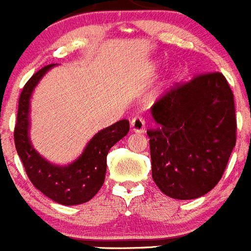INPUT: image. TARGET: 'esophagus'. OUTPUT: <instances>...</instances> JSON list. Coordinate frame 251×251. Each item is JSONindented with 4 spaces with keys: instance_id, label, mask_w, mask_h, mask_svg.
<instances>
[{
    "instance_id": "esophagus-1",
    "label": "esophagus",
    "mask_w": 251,
    "mask_h": 251,
    "mask_svg": "<svg viewBox=\"0 0 251 251\" xmlns=\"http://www.w3.org/2000/svg\"><path fill=\"white\" fill-rule=\"evenodd\" d=\"M130 126H131L132 131L144 132L145 131V120L140 116L132 117L131 123H130Z\"/></svg>"
}]
</instances>
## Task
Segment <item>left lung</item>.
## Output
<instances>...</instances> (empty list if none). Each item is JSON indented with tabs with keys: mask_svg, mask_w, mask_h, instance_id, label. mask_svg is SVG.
I'll return each mask as SVG.
<instances>
[{
	"mask_svg": "<svg viewBox=\"0 0 251 251\" xmlns=\"http://www.w3.org/2000/svg\"><path fill=\"white\" fill-rule=\"evenodd\" d=\"M151 176L172 198L193 200L221 179L236 144L234 93L224 74L176 84L151 107Z\"/></svg>",
	"mask_w": 251,
	"mask_h": 251,
	"instance_id": "obj_1",
	"label": "left lung"
}]
</instances>
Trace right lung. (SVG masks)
<instances>
[{
    "label": "right lung",
    "instance_id": "right-lung-1",
    "mask_svg": "<svg viewBox=\"0 0 251 251\" xmlns=\"http://www.w3.org/2000/svg\"><path fill=\"white\" fill-rule=\"evenodd\" d=\"M54 65L49 64L36 72L23 88L14 131L15 147L35 188L56 203L73 206L89 201L100 191L106 176L108 151L126 136L130 125L127 120H120L97 132L72 164L60 167L45 160L30 143V97L39 80Z\"/></svg>",
    "mask_w": 251,
    "mask_h": 251
}]
</instances>
